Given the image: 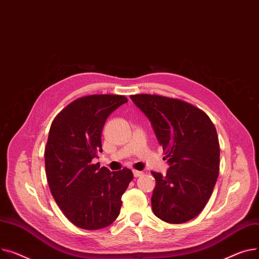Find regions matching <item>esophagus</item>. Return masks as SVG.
<instances>
[{
  "instance_id": "1",
  "label": "esophagus",
  "mask_w": 259,
  "mask_h": 259,
  "mask_svg": "<svg viewBox=\"0 0 259 259\" xmlns=\"http://www.w3.org/2000/svg\"><path fill=\"white\" fill-rule=\"evenodd\" d=\"M133 174H134V177H135V178H139V177H141V176L143 175V171L134 170V171H133Z\"/></svg>"
}]
</instances>
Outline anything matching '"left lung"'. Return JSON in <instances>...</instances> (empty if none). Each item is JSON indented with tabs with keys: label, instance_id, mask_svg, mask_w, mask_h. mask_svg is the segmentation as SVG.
<instances>
[{
	"label": "left lung",
	"instance_id": "obj_1",
	"mask_svg": "<svg viewBox=\"0 0 259 259\" xmlns=\"http://www.w3.org/2000/svg\"><path fill=\"white\" fill-rule=\"evenodd\" d=\"M131 99L149 119L169 164L165 176L151 171L155 215L170 224L194 219L210 199L220 172L214 124L205 112L183 100L150 94Z\"/></svg>",
	"mask_w": 259,
	"mask_h": 259
}]
</instances>
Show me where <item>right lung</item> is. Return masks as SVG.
<instances>
[{
	"label": "right lung",
	"mask_w": 259,
	"mask_h": 259,
	"mask_svg": "<svg viewBox=\"0 0 259 259\" xmlns=\"http://www.w3.org/2000/svg\"><path fill=\"white\" fill-rule=\"evenodd\" d=\"M127 102L122 95H90L74 100L51 124L45 148L48 184L66 218L81 229L98 230L119 215L121 196L134 176L110 171L93 159L102 153L101 134L108 117Z\"/></svg>",
	"instance_id": "add662e5"
}]
</instances>
